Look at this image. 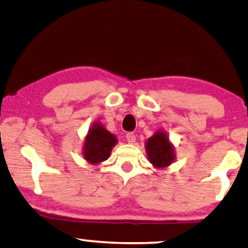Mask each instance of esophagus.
Returning a JSON list of instances; mask_svg holds the SVG:
<instances>
[{
  "mask_svg": "<svg viewBox=\"0 0 248 248\" xmlns=\"http://www.w3.org/2000/svg\"><path fill=\"white\" fill-rule=\"evenodd\" d=\"M126 138H127L128 143L133 144V143H135V140H136V135H135L134 133H128L126 135Z\"/></svg>",
  "mask_w": 248,
  "mask_h": 248,
  "instance_id": "1",
  "label": "esophagus"
}]
</instances>
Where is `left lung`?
<instances>
[{"label":"left lung","mask_w":248,"mask_h":248,"mask_svg":"<svg viewBox=\"0 0 248 248\" xmlns=\"http://www.w3.org/2000/svg\"><path fill=\"white\" fill-rule=\"evenodd\" d=\"M147 155L151 163L157 168L168 167L173 161V148L166 134L157 133L146 143Z\"/></svg>","instance_id":"obj_1"}]
</instances>
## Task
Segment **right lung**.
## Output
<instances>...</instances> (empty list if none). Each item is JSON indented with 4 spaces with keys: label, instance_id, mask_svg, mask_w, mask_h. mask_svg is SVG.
Instances as JSON below:
<instances>
[{
    "label": "right lung",
    "instance_id": "add662e5",
    "mask_svg": "<svg viewBox=\"0 0 248 248\" xmlns=\"http://www.w3.org/2000/svg\"><path fill=\"white\" fill-rule=\"evenodd\" d=\"M117 138L100 124L90 130L84 145V157L91 163H100L107 160Z\"/></svg>",
    "mask_w": 248,
    "mask_h": 248
}]
</instances>
